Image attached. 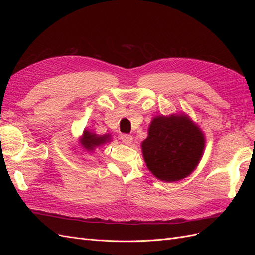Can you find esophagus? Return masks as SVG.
Returning a JSON list of instances; mask_svg holds the SVG:
<instances>
[{"label":"esophagus","mask_w":255,"mask_h":255,"mask_svg":"<svg viewBox=\"0 0 255 255\" xmlns=\"http://www.w3.org/2000/svg\"><path fill=\"white\" fill-rule=\"evenodd\" d=\"M120 139L125 142L126 144H129L133 140V136L128 135V134H121L120 135Z\"/></svg>","instance_id":"obj_1"}]
</instances>
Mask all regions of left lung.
Segmentation results:
<instances>
[{"instance_id": "obj_1", "label": "left lung", "mask_w": 255, "mask_h": 255, "mask_svg": "<svg viewBox=\"0 0 255 255\" xmlns=\"http://www.w3.org/2000/svg\"><path fill=\"white\" fill-rule=\"evenodd\" d=\"M204 145L203 134L194 122L185 115H171L152 120L141 148L149 170L161 181L175 182L194 171Z\"/></svg>"}]
</instances>
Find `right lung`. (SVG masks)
Instances as JSON below:
<instances>
[{
    "mask_svg": "<svg viewBox=\"0 0 255 255\" xmlns=\"http://www.w3.org/2000/svg\"><path fill=\"white\" fill-rule=\"evenodd\" d=\"M109 140H110L109 135L98 137L96 134H92V133H89L88 130H85L83 135V139H82V144L85 149L91 151L94 150V148H96V146L104 144Z\"/></svg>",
    "mask_w": 255,
    "mask_h": 255,
    "instance_id": "obj_1",
    "label": "right lung"
}]
</instances>
